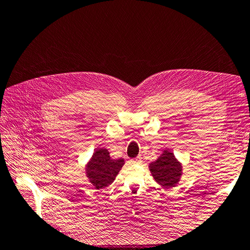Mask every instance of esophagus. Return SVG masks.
Returning a JSON list of instances; mask_svg holds the SVG:
<instances>
[{
	"label": "esophagus",
	"instance_id": "esophagus-1",
	"mask_svg": "<svg viewBox=\"0 0 250 250\" xmlns=\"http://www.w3.org/2000/svg\"><path fill=\"white\" fill-rule=\"evenodd\" d=\"M132 162H133L134 164H141L142 163V157H136Z\"/></svg>",
	"mask_w": 250,
	"mask_h": 250
}]
</instances>
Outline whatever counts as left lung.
Listing matches in <instances>:
<instances>
[{
  "instance_id": "obj_1",
  "label": "left lung",
  "mask_w": 250,
  "mask_h": 250,
  "mask_svg": "<svg viewBox=\"0 0 250 250\" xmlns=\"http://www.w3.org/2000/svg\"><path fill=\"white\" fill-rule=\"evenodd\" d=\"M149 169L156 182L167 189L175 187L183 174L182 163L167 149L164 150L155 162L149 164Z\"/></svg>"
}]
</instances>
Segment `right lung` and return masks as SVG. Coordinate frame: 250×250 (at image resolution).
Masks as SVG:
<instances>
[{
  "label": "right lung",
  "mask_w": 250,
  "mask_h": 250,
  "mask_svg": "<svg viewBox=\"0 0 250 250\" xmlns=\"http://www.w3.org/2000/svg\"><path fill=\"white\" fill-rule=\"evenodd\" d=\"M124 164V159L114 160L106 148H98L86 166L87 177L95 189H103L114 182Z\"/></svg>",
  "instance_id": "1"
}]
</instances>
